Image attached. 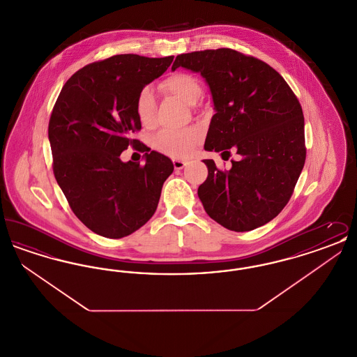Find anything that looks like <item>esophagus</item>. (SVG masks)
Returning <instances> with one entry per match:
<instances>
[{
	"instance_id": "34e87169",
	"label": "esophagus",
	"mask_w": 357,
	"mask_h": 357,
	"mask_svg": "<svg viewBox=\"0 0 357 357\" xmlns=\"http://www.w3.org/2000/svg\"><path fill=\"white\" fill-rule=\"evenodd\" d=\"M172 163H174V167H175L176 170H182L187 165L186 160H181V159H175Z\"/></svg>"
}]
</instances>
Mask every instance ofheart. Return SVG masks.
<instances>
[{
    "mask_svg": "<svg viewBox=\"0 0 357 357\" xmlns=\"http://www.w3.org/2000/svg\"><path fill=\"white\" fill-rule=\"evenodd\" d=\"M162 89L176 96L182 102L194 104L199 99L202 88L198 80L185 72H175L162 82ZM156 99L151 86L140 89L136 98V115L143 126H151L155 118ZM202 134L197 127L183 130H163L153 139V147L159 153L172 158L191 153L199 143Z\"/></svg>",
    "mask_w": 357,
    "mask_h": 357,
    "instance_id": "heart-1",
    "label": "heart"
}]
</instances>
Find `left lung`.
I'll return each instance as SVG.
<instances>
[{
    "label": "left lung",
    "instance_id": "1",
    "mask_svg": "<svg viewBox=\"0 0 357 357\" xmlns=\"http://www.w3.org/2000/svg\"><path fill=\"white\" fill-rule=\"evenodd\" d=\"M201 73L215 114L206 151L227 160L229 171L204 159L208 175L198 197L210 218L233 231H249L275 218L293 194L304 169V115L284 77L266 63L220 48L176 56L172 70Z\"/></svg>",
    "mask_w": 357,
    "mask_h": 357
}]
</instances>
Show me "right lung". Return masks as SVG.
Masks as SVG:
<instances>
[{
	"instance_id": "1",
	"label": "right lung",
	"mask_w": 357,
	"mask_h": 357,
	"mask_svg": "<svg viewBox=\"0 0 357 357\" xmlns=\"http://www.w3.org/2000/svg\"><path fill=\"white\" fill-rule=\"evenodd\" d=\"M172 59L128 53L88 64L69 77L53 107L48 136L54 178L75 215L102 237H127L149 221L174 171L156 151L144 153L143 166L120 159L128 146H140L132 139L142 128L137 93Z\"/></svg>"
}]
</instances>
